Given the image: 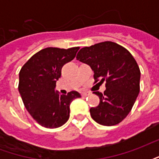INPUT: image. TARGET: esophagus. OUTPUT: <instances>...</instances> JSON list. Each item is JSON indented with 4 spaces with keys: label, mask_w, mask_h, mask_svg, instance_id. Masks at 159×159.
Segmentation results:
<instances>
[{
    "label": "esophagus",
    "mask_w": 159,
    "mask_h": 159,
    "mask_svg": "<svg viewBox=\"0 0 159 159\" xmlns=\"http://www.w3.org/2000/svg\"><path fill=\"white\" fill-rule=\"evenodd\" d=\"M88 94H89V93H87V92H83V93H82V96L85 97V96H87Z\"/></svg>",
    "instance_id": "obj_1"
}]
</instances>
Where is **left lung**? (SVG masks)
Wrapping results in <instances>:
<instances>
[{"instance_id":"8db88e82","label":"left lung","mask_w":159,"mask_h":159,"mask_svg":"<svg viewBox=\"0 0 159 159\" xmlns=\"http://www.w3.org/2000/svg\"><path fill=\"white\" fill-rule=\"evenodd\" d=\"M76 59L93 70L95 83L106 82L104 93L93 92L100 104L90 108L96 123L112 126L122 122L129 113L140 92V68L126 48L112 42L85 47L77 52Z\"/></svg>"}]
</instances>
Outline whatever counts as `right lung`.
<instances>
[{"instance_id":"obj_1","label":"right lung","mask_w":159,"mask_h":159,"mask_svg":"<svg viewBox=\"0 0 159 159\" xmlns=\"http://www.w3.org/2000/svg\"><path fill=\"white\" fill-rule=\"evenodd\" d=\"M79 47L68 49H42L23 66L19 71V91L26 110L40 125L55 129L70 117V105L81 95L76 91L59 94L56 82L64 65L71 61Z\"/></svg>"}]
</instances>
